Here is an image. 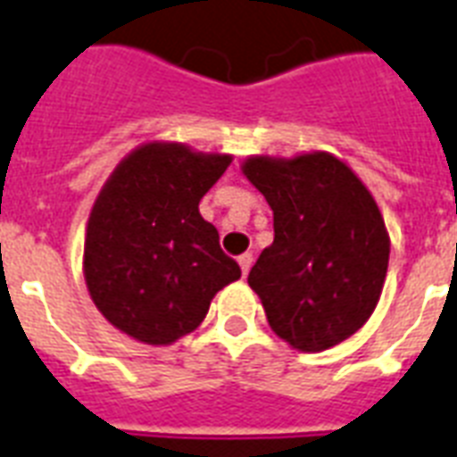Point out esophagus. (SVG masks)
<instances>
[{
	"instance_id": "1",
	"label": "esophagus",
	"mask_w": 457,
	"mask_h": 457,
	"mask_svg": "<svg viewBox=\"0 0 457 457\" xmlns=\"http://www.w3.org/2000/svg\"><path fill=\"white\" fill-rule=\"evenodd\" d=\"M252 263H254V256L252 254H242L239 256V269H242V273H249V269H252Z\"/></svg>"
}]
</instances>
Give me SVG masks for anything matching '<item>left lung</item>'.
Listing matches in <instances>:
<instances>
[{
	"instance_id": "obj_1",
	"label": "left lung",
	"mask_w": 457,
	"mask_h": 457,
	"mask_svg": "<svg viewBox=\"0 0 457 457\" xmlns=\"http://www.w3.org/2000/svg\"><path fill=\"white\" fill-rule=\"evenodd\" d=\"M245 177L273 211V245L249 271L266 320L305 353L332 349L373 314L390 237L363 181L329 152L249 157Z\"/></svg>"
}]
</instances>
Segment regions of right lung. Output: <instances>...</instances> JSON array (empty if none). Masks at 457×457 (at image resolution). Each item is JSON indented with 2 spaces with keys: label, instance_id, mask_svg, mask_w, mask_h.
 Returning <instances> with one entry per match:
<instances>
[{
  "label": "right lung",
  "instance_id": "right-lung-1",
  "mask_svg": "<svg viewBox=\"0 0 457 457\" xmlns=\"http://www.w3.org/2000/svg\"><path fill=\"white\" fill-rule=\"evenodd\" d=\"M229 162L181 143H147L113 169L87 222L84 278L116 329L152 346L171 344L242 276L198 212Z\"/></svg>",
  "mask_w": 457,
  "mask_h": 457
}]
</instances>
